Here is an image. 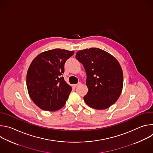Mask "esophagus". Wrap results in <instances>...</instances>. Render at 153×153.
Masks as SVG:
<instances>
[{
    "mask_svg": "<svg viewBox=\"0 0 153 153\" xmlns=\"http://www.w3.org/2000/svg\"><path fill=\"white\" fill-rule=\"evenodd\" d=\"M80 85V82H79L77 84H74V85H73V87H76V86H79V85Z\"/></svg>",
    "mask_w": 153,
    "mask_h": 153,
    "instance_id": "1",
    "label": "esophagus"
}]
</instances>
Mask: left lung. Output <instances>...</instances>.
<instances>
[{
	"label": "left lung",
	"instance_id": "left-lung-1",
	"mask_svg": "<svg viewBox=\"0 0 153 153\" xmlns=\"http://www.w3.org/2000/svg\"><path fill=\"white\" fill-rule=\"evenodd\" d=\"M86 74L88 93L83 97L89 106L103 110L114 104L123 88V72L112 55L97 48L80 50L76 53Z\"/></svg>",
	"mask_w": 153,
	"mask_h": 153
}]
</instances>
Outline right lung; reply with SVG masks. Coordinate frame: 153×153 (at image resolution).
Listing matches in <instances>:
<instances>
[{
	"instance_id": "add662e5",
	"label": "right lung",
	"mask_w": 153,
	"mask_h": 153,
	"mask_svg": "<svg viewBox=\"0 0 153 153\" xmlns=\"http://www.w3.org/2000/svg\"><path fill=\"white\" fill-rule=\"evenodd\" d=\"M73 51L54 49L42 53L31 62L27 74L28 94L42 110L55 111L62 108L72 88L65 81L64 65Z\"/></svg>"
}]
</instances>
